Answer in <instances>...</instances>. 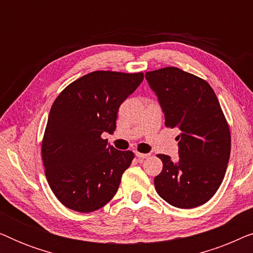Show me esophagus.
I'll return each mask as SVG.
<instances>
[{
	"label": "esophagus",
	"mask_w": 253,
	"mask_h": 253,
	"mask_svg": "<svg viewBox=\"0 0 253 253\" xmlns=\"http://www.w3.org/2000/svg\"><path fill=\"white\" fill-rule=\"evenodd\" d=\"M136 157L138 159H146L150 157V154L148 153H140V152H136Z\"/></svg>",
	"instance_id": "1"
}]
</instances>
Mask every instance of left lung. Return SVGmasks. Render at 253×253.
<instances>
[{
  "mask_svg": "<svg viewBox=\"0 0 253 253\" xmlns=\"http://www.w3.org/2000/svg\"><path fill=\"white\" fill-rule=\"evenodd\" d=\"M145 78L166 126L179 130L178 160L158 154L164 168L154 178L155 190L178 209L203 205L222 183L230 157V131L219 100L209 83L178 68L148 71Z\"/></svg>",
  "mask_w": 253,
  "mask_h": 253,
  "instance_id": "obj_1",
  "label": "left lung"
}]
</instances>
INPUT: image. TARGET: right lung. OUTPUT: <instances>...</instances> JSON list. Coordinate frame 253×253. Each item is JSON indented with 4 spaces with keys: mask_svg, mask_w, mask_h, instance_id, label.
<instances>
[{
    "mask_svg": "<svg viewBox=\"0 0 253 253\" xmlns=\"http://www.w3.org/2000/svg\"><path fill=\"white\" fill-rule=\"evenodd\" d=\"M143 79V72L94 71L68 85L54 101L41 153L48 184L68 209L93 212L119 190L134 154L110 146L101 134L114 132L120 106Z\"/></svg>",
    "mask_w": 253,
    "mask_h": 253,
    "instance_id": "right-lung-1",
    "label": "right lung"
}]
</instances>
